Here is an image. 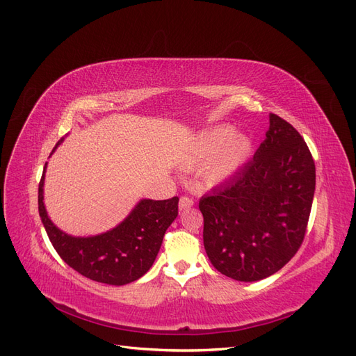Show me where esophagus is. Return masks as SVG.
Masks as SVG:
<instances>
[{
  "mask_svg": "<svg viewBox=\"0 0 356 356\" xmlns=\"http://www.w3.org/2000/svg\"><path fill=\"white\" fill-rule=\"evenodd\" d=\"M193 204H195V202H193V199H190V197H187V196H182L181 199H179V211H184V209H188V208H191Z\"/></svg>",
  "mask_w": 356,
  "mask_h": 356,
  "instance_id": "obj_1",
  "label": "esophagus"
}]
</instances>
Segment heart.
<instances>
[{
  "label": "heart",
  "mask_w": 356,
  "mask_h": 356,
  "mask_svg": "<svg viewBox=\"0 0 356 356\" xmlns=\"http://www.w3.org/2000/svg\"><path fill=\"white\" fill-rule=\"evenodd\" d=\"M252 148V139L246 134L236 132L232 124H218L195 138L186 163L199 166L208 161L203 169V181L217 186L238 174L250 160Z\"/></svg>",
  "instance_id": "heart-1"
}]
</instances>
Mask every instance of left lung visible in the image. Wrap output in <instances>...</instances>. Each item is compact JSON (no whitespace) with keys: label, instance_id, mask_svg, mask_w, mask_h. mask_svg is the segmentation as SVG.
Masks as SVG:
<instances>
[{"label":"left lung","instance_id":"left-lung-1","mask_svg":"<svg viewBox=\"0 0 356 356\" xmlns=\"http://www.w3.org/2000/svg\"><path fill=\"white\" fill-rule=\"evenodd\" d=\"M266 139L227 184L203 196V245L212 266L241 282L276 273L305 239L315 195V161L284 118L268 115Z\"/></svg>","mask_w":356,"mask_h":356}]
</instances>
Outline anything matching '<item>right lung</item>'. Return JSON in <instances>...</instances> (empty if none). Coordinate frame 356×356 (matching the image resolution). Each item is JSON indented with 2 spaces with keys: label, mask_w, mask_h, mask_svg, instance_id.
<instances>
[{
  "label": "right lung",
  "mask_w": 356,
  "mask_h": 356,
  "mask_svg": "<svg viewBox=\"0 0 356 356\" xmlns=\"http://www.w3.org/2000/svg\"><path fill=\"white\" fill-rule=\"evenodd\" d=\"M62 141L63 138L51 154ZM46 168L47 163L38 186V211L49 239L62 260L80 275L106 285L120 286L144 276L156 260L168 227L178 217L179 199H141L114 229L95 236H71L58 229L47 215Z\"/></svg>",
  "instance_id": "1"
}]
</instances>
